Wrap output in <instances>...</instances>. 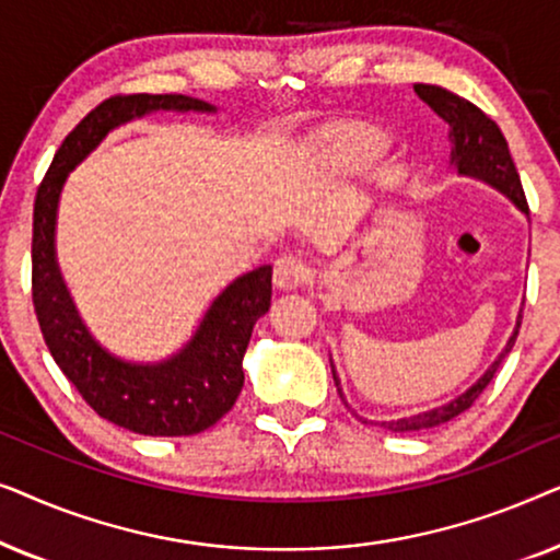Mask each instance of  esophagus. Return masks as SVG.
Masks as SVG:
<instances>
[{
  "mask_svg": "<svg viewBox=\"0 0 560 560\" xmlns=\"http://www.w3.org/2000/svg\"><path fill=\"white\" fill-rule=\"evenodd\" d=\"M311 280V265L298 255H282L275 262V285L280 290H295Z\"/></svg>",
  "mask_w": 560,
  "mask_h": 560,
  "instance_id": "obj_1",
  "label": "esophagus"
}]
</instances>
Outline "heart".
Masks as SVG:
<instances>
[{"label":"heart","instance_id":"obj_1","mask_svg":"<svg viewBox=\"0 0 560 560\" xmlns=\"http://www.w3.org/2000/svg\"><path fill=\"white\" fill-rule=\"evenodd\" d=\"M385 148V135L370 125H331L313 137L311 160L328 175H351L370 167Z\"/></svg>","mask_w":560,"mask_h":560}]
</instances>
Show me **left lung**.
Returning a JSON list of instances; mask_svg holds the SVG:
<instances>
[{"label": "left lung", "mask_w": 560, "mask_h": 560, "mask_svg": "<svg viewBox=\"0 0 560 560\" xmlns=\"http://www.w3.org/2000/svg\"><path fill=\"white\" fill-rule=\"evenodd\" d=\"M416 94L423 98V102L431 106V109L439 114L443 121H448L451 127V163L456 165V171L462 175H474V178H481L487 183H492L494 188H500L502 194H508L520 211H530L527 209V198L523 190V183H520L517 167L512 163L508 140H504L502 129L497 127V121L487 117L479 106H474L466 98L451 94V91L441 89V86H428V83H416ZM523 320V316H520ZM517 320V328H520ZM517 328L515 334L510 336L508 347L500 354V359L489 366L477 385L471 389H466L464 395H458L456 400H451L441 408H433L428 412H418V416L410 418H400V420H389V423H382L389 428L393 433H410V431H425V428H435L441 423H448L456 416H462L464 410H469L474 402L479 400V395L485 393L489 382L494 380L497 370H500L502 359L510 354L512 343L517 339ZM336 389H339V377L334 374ZM343 397V395H341Z\"/></svg>", "instance_id": "8db88e82"}]
</instances>
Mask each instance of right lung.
I'll list each match as a JSON object with an SVG mask.
<instances>
[{"label": "right lung", "mask_w": 560, "mask_h": 560, "mask_svg": "<svg viewBox=\"0 0 560 560\" xmlns=\"http://www.w3.org/2000/svg\"><path fill=\"white\" fill-rule=\"evenodd\" d=\"M155 109L213 112L180 94H117L104 98L60 144L37 188L33 211V305L60 372L83 400L114 425L140 435H196L234 408L242 393V357L252 328L272 298V267L236 278L198 326L180 354L160 364H127L91 339L56 265V211L68 173L106 132Z\"/></svg>", "instance_id": "right-lung-1"}]
</instances>
